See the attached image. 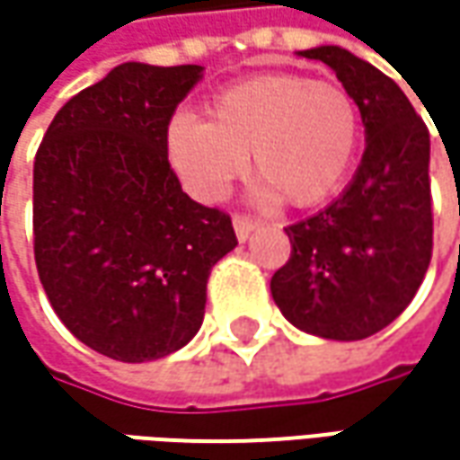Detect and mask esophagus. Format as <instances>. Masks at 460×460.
Masks as SVG:
<instances>
[{
    "label": "esophagus",
    "mask_w": 460,
    "mask_h": 460,
    "mask_svg": "<svg viewBox=\"0 0 460 460\" xmlns=\"http://www.w3.org/2000/svg\"><path fill=\"white\" fill-rule=\"evenodd\" d=\"M233 227H235V235H238L240 243H245V240L251 238V233L258 227V222L251 220L248 215H235L233 217Z\"/></svg>",
    "instance_id": "1"
}]
</instances>
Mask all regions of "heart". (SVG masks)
<instances>
[{"label": "heart", "instance_id": "obj_1", "mask_svg": "<svg viewBox=\"0 0 460 460\" xmlns=\"http://www.w3.org/2000/svg\"><path fill=\"white\" fill-rule=\"evenodd\" d=\"M361 140L353 94L330 81L266 74L240 81L209 102V119L176 115L166 151L173 171L199 199H217L253 155L263 197L314 207L341 186Z\"/></svg>", "mask_w": 460, "mask_h": 460}]
</instances>
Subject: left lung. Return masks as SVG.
<instances>
[{
	"mask_svg": "<svg viewBox=\"0 0 460 460\" xmlns=\"http://www.w3.org/2000/svg\"><path fill=\"white\" fill-rule=\"evenodd\" d=\"M299 56L327 63L358 102L366 151L335 202L287 227L292 256L271 279V296L309 335L363 341L397 320L430 266V133L376 66L338 45Z\"/></svg>",
	"mask_w": 460,
	"mask_h": 460,
	"instance_id": "obj_1",
	"label": "left lung"
}]
</instances>
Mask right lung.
Here are the masks:
<instances>
[{"label": "right lung", "mask_w": 460, "mask_h": 460, "mask_svg": "<svg viewBox=\"0 0 460 460\" xmlns=\"http://www.w3.org/2000/svg\"><path fill=\"white\" fill-rule=\"evenodd\" d=\"M202 66L122 63L53 117L32 168L35 266L81 343L143 363L202 327L207 279L238 238L168 164L166 130Z\"/></svg>", "instance_id": "1"}]
</instances>
